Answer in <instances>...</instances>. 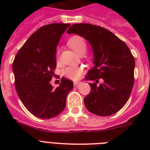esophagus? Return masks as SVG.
Returning a JSON list of instances; mask_svg holds the SVG:
<instances>
[{
  "mask_svg": "<svg viewBox=\"0 0 150 150\" xmlns=\"http://www.w3.org/2000/svg\"><path fill=\"white\" fill-rule=\"evenodd\" d=\"M80 83H81L80 82H74V86H79Z\"/></svg>",
  "mask_w": 150,
  "mask_h": 150,
  "instance_id": "obj_1",
  "label": "esophagus"
}]
</instances>
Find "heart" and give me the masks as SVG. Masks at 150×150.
<instances>
[{"label":"heart","mask_w":150,"mask_h":150,"mask_svg":"<svg viewBox=\"0 0 150 150\" xmlns=\"http://www.w3.org/2000/svg\"><path fill=\"white\" fill-rule=\"evenodd\" d=\"M68 46L73 50H75L78 54H83L86 53L87 49V44L86 41L81 36H73L68 41ZM60 55V50L57 49L56 51V56L58 58ZM83 68L81 67H68L64 70V75L66 78L71 80H78L82 77L83 74Z\"/></svg>","instance_id":"heart-1"}]
</instances>
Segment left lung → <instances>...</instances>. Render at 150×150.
<instances>
[{
  "instance_id": "8db88e82",
  "label": "left lung",
  "mask_w": 150,
  "mask_h": 150,
  "mask_svg": "<svg viewBox=\"0 0 150 150\" xmlns=\"http://www.w3.org/2000/svg\"><path fill=\"white\" fill-rule=\"evenodd\" d=\"M69 33L78 34L90 43L95 64L86 79L91 91L84 98L89 112L99 116H110L125 105L134 86L135 58L126 43L113 33L101 26L88 23L74 24ZM103 82L97 85L98 79Z\"/></svg>"
}]
</instances>
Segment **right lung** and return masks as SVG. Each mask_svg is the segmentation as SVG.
Masks as SVG:
<instances>
[{
    "mask_svg": "<svg viewBox=\"0 0 150 150\" xmlns=\"http://www.w3.org/2000/svg\"><path fill=\"white\" fill-rule=\"evenodd\" d=\"M70 24L43 25L20 48L12 64L15 86L25 108L39 118L54 117L66 107L73 82L62 78L54 89L50 83L56 68L57 46Z\"/></svg>",
    "mask_w": 150,
    "mask_h": 150,
    "instance_id": "1",
    "label": "right lung"
}]
</instances>
